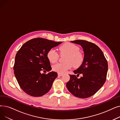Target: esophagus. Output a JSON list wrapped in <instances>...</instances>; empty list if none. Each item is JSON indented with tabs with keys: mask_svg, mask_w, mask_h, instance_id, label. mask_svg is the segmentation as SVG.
Returning <instances> with one entry per match:
<instances>
[{
	"mask_svg": "<svg viewBox=\"0 0 120 120\" xmlns=\"http://www.w3.org/2000/svg\"><path fill=\"white\" fill-rule=\"evenodd\" d=\"M62 75H63V74H62V73H59V72L58 73V75L59 76H62Z\"/></svg>",
	"mask_w": 120,
	"mask_h": 120,
	"instance_id": "obj_1",
	"label": "esophagus"
}]
</instances>
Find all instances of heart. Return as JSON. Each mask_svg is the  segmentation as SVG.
<instances>
[{
  "mask_svg": "<svg viewBox=\"0 0 120 120\" xmlns=\"http://www.w3.org/2000/svg\"><path fill=\"white\" fill-rule=\"evenodd\" d=\"M61 55L66 54L64 63H57L52 67L53 71L59 73H64L69 70L72 65L75 68L79 67L84 61V55L79 51L77 45L71 43H66L61 45L59 48ZM48 60L51 63H55L59 58V54L54 49H50L47 53Z\"/></svg>",
  "mask_w": 120,
  "mask_h": 120,
  "instance_id": "obj_1",
  "label": "heart"
}]
</instances>
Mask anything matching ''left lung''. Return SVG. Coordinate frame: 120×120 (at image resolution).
Segmentation results:
<instances>
[{
	"label": "left lung",
	"mask_w": 120,
	"mask_h": 120,
	"mask_svg": "<svg viewBox=\"0 0 120 120\" xmlns=\"http://www.w3.org/2000/svg\"><path fill=\"white\" fill-rule=\"evenodd\" d=\"M71 42L80 45L84 52V59L75 74L83 76L78 79L70 75L67 83L68 90L76 97L85 98L96 94L105 84L108 71V63L102 50L96 45L85 40H77Z\"/></svg>",
	"instance_id": "obj_1"
}]
</instances>
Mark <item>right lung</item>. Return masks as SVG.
<instances>
[{
	"label": "right lung",
	"mask_w": 120,
	"mask_h": 120,
	"mask_svg": "<svg viewBox=\"0 0 120 120\" xmlns=\"http://www.w3.org/2000/svg\"><path fill=\"white\" fill-rule=\"evenodd\" d=\"M61 43L41 38H34L24 44L17 52L14 74L20 87L27 94L41 97L50 90L57 73L51 71L45 74L41 72L51 70L47 53Z\"/></svg>",
	"instance_id": "obj_1"
}]
</instances>
